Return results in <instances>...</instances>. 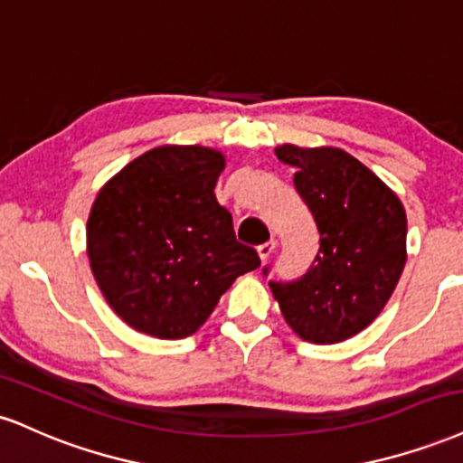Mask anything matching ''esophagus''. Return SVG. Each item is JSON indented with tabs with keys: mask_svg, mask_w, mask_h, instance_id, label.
I'll return each mask as SVG.
<instances>
[{
	"mask_svg": "<svg viewBox=\"0 0 463 463\" xmlns=\"http://www.w3.org/2000/svg\"><path fill=\"white\" fill-rule=\"evenodd\" d=\"M275 247H277V242H275V241H269V242L260 244V247H258V255H260V260H262V262H266V260H269L270 255L275 253Z\"/></svg>",
	"mask_w": 463,
	"mask_h": 463,
	"instance_id": "1",
	"label": "esophagus"
}]
</instances>
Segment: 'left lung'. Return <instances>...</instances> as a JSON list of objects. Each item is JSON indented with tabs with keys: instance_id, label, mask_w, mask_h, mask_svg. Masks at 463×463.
<instances>
[{
	"instance_id": "obj_1",
	"label": "left lung",
	"mask_w": 463,
	"mask_h": 463,
	"mask_svg": "<svg viewBox=\"0 0 463 463\" xmlns=\"http://www.w3.org/2000/svg\"><path fill=\"white\" fill-rule=\"evenodd\" d=\"M275 154L295 166V188L317 221L320 247L306 275L269 286L297 335L334 345L366 329L392 297L407 260L405 208L346 151L281 145Z\"/></svg>"
}]
</instances>
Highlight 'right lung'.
Returning <instances> with one entry per match:
<instances>
[{
    "mask_svg": "<svg viewBox=\"0 0 463 463\" xmlns=\"http://www.w3.org/2000/svg\"><path fill=\"white\" fill-rule=\"evenodd\" d=\"M225 156L165 145L103 184L86 222V253L108 306L162 340L193 335L236 277L260 266L233 233L214 186Z\"/></svg>",
    "mask_w": 463,
    "mask_h": 463,
    "instance_id": "right-lung-1",
    "label": "right lung"
}]
</instances>
